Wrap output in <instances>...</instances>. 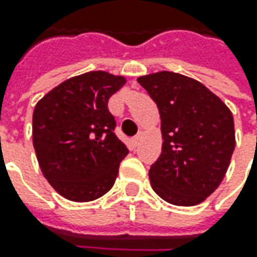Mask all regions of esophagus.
Returning <instances> with one entry per match:
<instances>
[{"mask_svg":"<svg viewBox=\"0 0 257 257\" xmlns=\"http://www.w3.org/2000/svg\"><path fill=\"white\" fill-rule=\"evenodd\" d=\"M142 139H143V133H139V134H137V136H134V137H133L134 147H137V146L140 144V142H142Z\"/></svg>","mask_w":257,"mask_h":257,"instance_id":"esophagus-1","label":"esophagus"}]
</instances>
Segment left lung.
<instances>
[{
    "label": "left lung",
    "mask_w": 257,
    "mask_h": 257,
    "mask_svg": "<svg viewBox=\"0 0 257 257\" xmlns=\"http://www.w3.org/2000/svg\"><path fill=\"white\" fill-rule=\"evenodd\" d=\"M157 104L162 154L150 167L153 190L176 206H194L223 180L234 150V123L226 104L202 83L162 71L137 80Z\"/></svg>",
    "instance_id": "8db88e82"
}]
</instances>
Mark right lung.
<instances>
[{
    "mask_svg": "<svg viewBox=\"0 0 257 257\" xmlns=\"http://www.w3.org/2000/svg\"><path fill=\"white\" fill-rule=\"evenodd\" d=\"M124 77L90 71L57 85L37 103L33 143L41 172L63 197L91 202L113 187L128 150L115 136L108 98Z\"/></svg>",
    "mask_w": 257,
    "mask_h": 257,
    "instance_id": "1",
    "label": "right lung"
}]
</instances>
